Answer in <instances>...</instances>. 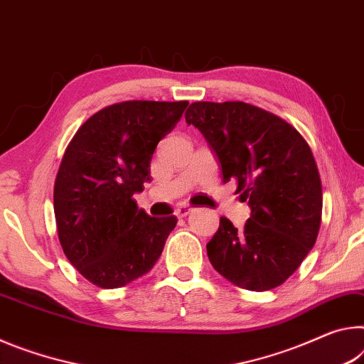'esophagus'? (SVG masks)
<instances>
[{
	"label": "esophagus",
	"instance_id": "obj_1",
	"mask_svg": "<svg viewBox=\"0 0 364 364\" xmlns=\"http://www.w3.org/2000/svg\"><path fill=\"white\" fill-rule=\"evenodd\" d=\"M192 211H193V208L190 205H181L178 208H176V216L177 218H186Z\"/></svg>",
	"mask_w": 364,
	"mask_h": 364
}]
</instances>
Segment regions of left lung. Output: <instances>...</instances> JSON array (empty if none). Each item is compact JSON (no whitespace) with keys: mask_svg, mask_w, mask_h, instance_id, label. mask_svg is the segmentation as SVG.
<instances>
[{"mask_svg":"<svg viewBox=\"0 0 364 364\" xmlns=\"http://www.w3.org/2000/svg\"><path fill=\"white\" fill-rule=\"evenodd\" d=\"M186 121L218 154L223 182L237 181V193L252 208L242 229L219 219L206 245L213 267L237 287H279L318 238L323 187L311 148L282 117L243 101H196Z\"/></svg>","mask_w":364,"mask_h":364,"instance_id":"1","label":"left lung"}]
</instances>
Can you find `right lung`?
<instances>
[{
	"label": "right lung",
	"mask_w": 364,
	"mask_h": 364,
	"mask_svg": "<svg viewBox=\"0 0 364 364\" xmlns=\"http://www.w3.org/2000/svg\"><path fill=\"white\" fill-rule=\"evenodd\" d=\"M188 101H122L95 112L77 130L59 164L58 238L88 282L117 289L146 274L163 253L177 218H151L134 193L151 181L156 145Z\"/></svg>",
	"instance_id": "1"
}]
</instances>
